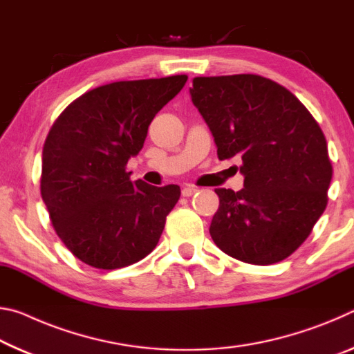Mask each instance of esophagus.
I'll use <instances>...</instances> for the list:
<instances>
[{
	"label": "esophagus",
	"mask_w": 354,
	"mask_h": 354,
	"mask_svg": "<svg viewBox=\"0 0 354 354\" xmlns=\"http://www.w3.org/2000/svg\"><path fill=\"white\" fill-rule=\"evenodd\" d=\"M196 192H198V187H195V185H185V187H183L181 194H183V196H192V195H195Z\"/></svg>",
	"instance_id": "1"
}]
</instances>
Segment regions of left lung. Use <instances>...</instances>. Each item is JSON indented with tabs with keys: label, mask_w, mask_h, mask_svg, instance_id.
<instances>
[{
	"label": "left lung",
	"mask_w": 354,
	"mask_h": 354,
	"mask_svg": "<svg viewBox=\"0 0 354 354\" xmlns=\"http://www.w3.org/2000/svg\"><path fill=\"white\" fill-rule=\"evenodd\" d=\"M192 103L211 129L218 159L242 162L243 189H215V245L242 262L268 266L306 241L328 203L326 139L295 95L257 75L200 76Z\"/></svg>",
	"instance_id": "left-lung-1"
}]
</instances>
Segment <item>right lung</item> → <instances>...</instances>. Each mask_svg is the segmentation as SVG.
<instances>
[{
    "label": "right lung",
    "mask_w": 354,
    "mask_h": 354,
    "mask_svg": "<svg viewBox=\"0 0 354 354\" xmlns=\"http://www.w3.org/2000/svg\"><path fill=\"white\" fill-rule=\"evenodd\" d=\"M187 76L120 81L84 93L53 124L41 153L40 192L73 256L113 270L151 253L181 189L131 181L148 127Z\"/></svg>",
    "instance_id": "obj_1"
}]
</instances>
